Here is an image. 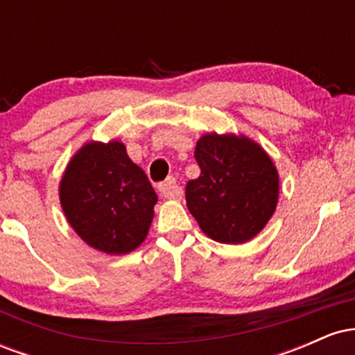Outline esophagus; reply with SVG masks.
<instances>
[{
	"mask_svg": "<svg viewBox=\"0 0 355 355\" xmlns=\"http://www.w3.org/2000/svg\"><path fill=\"white\" fill-rule=\"evenodd\" d=\"M158 193L162 195L164 198H180L182 197V187L178 185L177 180L173 177L166 178L164 183L158 185Z\"/></svg>",
	"mask_w": 355,
	"mask_h": 355,
	"instance_id": "34e87169",
	"label": "esophagus"
}]
</instances>
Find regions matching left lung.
Masks as SVG:
<instances>
[{"label": "left lung", "instance_id": "1", "mask_svg": "<svg viewBox=\"0 0 355 355\" xmlns=\"http://www.w3.org/2000/svg\"><path fill=\"white\" fill-rule=\"evenodd\" d=\"M200 177L187 183L190 214L207 237L239 245L259 235L279 202V172L257 141L205 133L195 146Z\"/></svg>", "mask_w": 355, "mask_h": 355}]
</instances>
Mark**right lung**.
<instances>
[{
  "mask_svg": "<svg viewBox=\"0 0 355 355\" xmlns=\"http://www.w3.org/2000/svg\"><path fill=\"white\" fill-rule=\"evenodd\" d=\"M58 193L71 229L108 255L130 254L144 243L158 202L120 140L87 141L68 162Z\"/></svg>",
  "mask_w": 355,
  "mask_h": 355,
  "instance_id": "right-lung-1",
  "label": "right lung"
}]
</instances>
